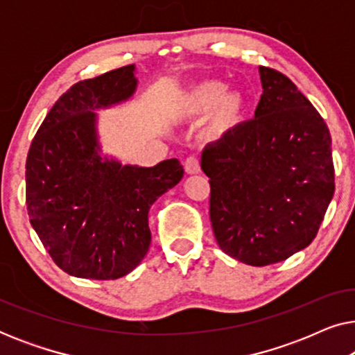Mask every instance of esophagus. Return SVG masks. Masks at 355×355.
Instances as JSON below:
<instances>
[{"label": "esophagus", "mask_w": 355, "mask_h": 355, "mask_svg": "<svg viewBox=\"0 0 355 355\" xmlns=\"http://www.w3.org/2000/svg\"><path fill=\"white\" fill-rule=\"evenodd\" d=\"M184 169L187 174H198L200 173V162L196 157H189L184 163Z\"/></svg>", "instance_id": "obj_1"}]
</instances>
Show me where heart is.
I'll use <instances>...</instances> for the list:
<instances>
[{"label":"heart","mask_w":355,"mask_h":355,"mask_svg":"<svg viewBox=\"0 0 355 355\" xmlns=\"http://www.w3.org/2000/svg\"><path fill=\"white\" fill-rule=\"evenodd\" d=\"M227 85L208 79L192 85L176 100V113L184 118H208V132L225 137L236 132L245 121L249 101L239 90L226 92Z\"/></svg>","instance_id":"1"}]
</instances>
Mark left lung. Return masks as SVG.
<instances>
[{"mask_svg": "<svg viewBox=\"0 0 355 355\" xmlns=\"http://www.w3.org/2000/svg\"><path fill=\"white\" fill-rule=\"evenodd\" d=\"M254 119L208 144L210 220L220 249L252 266L278 263L317 236L334 193L331 135L289 77L260 66Z\"/></svg>", "mask_w": 355, "mask_h": 355, "instance_id": "8db88e82", "label": "left lung"}]
</instances>
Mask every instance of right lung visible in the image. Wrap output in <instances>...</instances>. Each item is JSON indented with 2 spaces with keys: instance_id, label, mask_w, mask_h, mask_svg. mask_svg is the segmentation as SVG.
Returning <instances> with one entry per match:
<instances>
[{
  "instance_id": "obj_1",
  "label": "right lung",
  "mask_w": 355,
  "mask_h": 355,
  "mask_svg": "<svg viewBox=\"0 0 355 355\" xmlns=\"http://www.w3.org/2000/svg\"><path fill=\"white\" fill-rule=\"evenodd\" d=\"M135 66L80 80L62 94L32 140L26 163L31 225L55 263L85 279H118L147 255L148 210L184 176L171 158L157 166L101 157L96 110L129 100Z\"/></svg>"
}]
</instances>
